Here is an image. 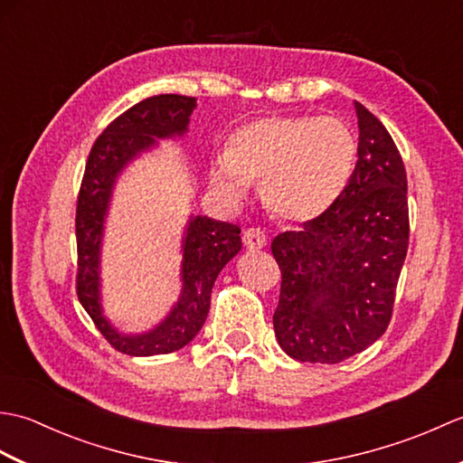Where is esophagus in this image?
<instances>
[{
  "label": "esophagus",
  "mask_w": 463,
  "mask_h": 463,
  "mask_svg": "<svg viewBox=\"0 0 463 463\" xmlns=\"http://www.w3.org/2000/svg\"><path fill=\"white\" fill-rule=\"evenodd\" d=\"M242 242L249 250H260L264 244H267V234L260 229H249L242 234Z\"/></svg>",
  "instance_id": "34e87169"
}]
</instances>
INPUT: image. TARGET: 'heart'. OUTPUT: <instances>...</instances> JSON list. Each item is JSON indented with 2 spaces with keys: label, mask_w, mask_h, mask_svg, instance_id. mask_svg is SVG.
Instances as JSON below:
<instances>
[{
  "label": "heart",
  "mask_w": 463,
  "mask_h": 463,
  "mask_svg": "<svg viewBox=\"0 0 463 463\" xmlns=\"http://www.w3.org/2000/svg\"><path fill=\"white\" fill-rule=\"evenodd\" d=\"M356 159V139L334 117L269 115L241 125L209 166L213 193L239 204L260 183L267 209L282 222L304 224L340 199Z\"/></svg>",
  "instance_id": "heart-1"
}]
</instances>
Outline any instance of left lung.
Segmentation results:
<instances>
[{"label":"left lung","instance_id":"left-lung-1","mask_svg":"<svg viewBox=\"0 0 463 463\" xmlns=\"http://www.w3.org/2000/svg\"><path fill=\"white\" fill-rule=\"evenodd\" d=\"M358 161L332 209L272 241L282 284L274 334L298 362L338 364L386 332L406 260L408 179L398 146L354 101Z\"/></svg>","mask_w":463,"mask_h":463}]
</instances>
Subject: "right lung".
<instances>
[{
	"label": "right lung",
	"instance_id": "1",
	"mask_svg": "<svg viewBox=\"0 0 463 463\" xmlns=\"http://www.w3.org/2000/svg\"><path fill=\"white\" fill-rule=\"evenodd\" d=\"M194 107V97L173 93L133 105L99 135L85 165L75 216L77 297L111 346L129 356H155L186 346L206 320L216 277L242 247L237 224L191 214L181 241L183 287L169 314L139 334L121 332L103 314L101 247L117 179L143 153L159 146V139L189 131Z\"/></svg>",
	"mask_w": 463,
	"mask_h": 463
}]
</instances>
